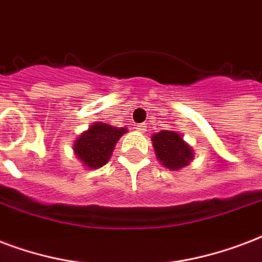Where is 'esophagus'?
<instances>
[{"label":"esophagus","mask_w":262,"mask_h":262,"mask_svg":"<svg viewBox=\"0 0 262 262\" xmlns=\"http://www.w3.org/2000/svg\"><path fill=\"white\" fill-rule=\"evenodd\" d=\"M137 131H139V133H145V131H146L145 123H142V124H138L137 125Z\"/></svg>","instance_id":"34e87169"}]
</instances>
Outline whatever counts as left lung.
<instances>
[{
	"instance_id": "1",
	"label": "left lung",
	"mask_w": 262,
	"mask_h": 262,
	"mask_svg": "<svg viewBox=\"0 0 262 262\" xmlns=\"http://www.w3.org/2000/svg\"><path fill=\"white\" fill-rule=\"evenodd\" d=\"M151 142L157 160L169 171H179L194 160V150L176 131L163 129L151 135Z\"/></svg>"
}]
</instances>
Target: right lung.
Masks as SVG:
<instances>
[{"instance_id":"add662e5","label":"right lung","mask_w":262,"mask_h":262,"mask_svg":"<svg viewBox=\"0 0 262 262\" xmlns=\"http://www.w3.org/2000/svg\"><path fill=\"white\" fill-rule=\"evenodd\" d=\"M125 133L124 127H113L99 121L93 123L75 139V156L89 169H98L108 163L117 141Z\"/></svg>"}]
</instances>
